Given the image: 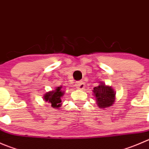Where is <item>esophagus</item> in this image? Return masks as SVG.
<instances>
[{"label":"esophagus","instance_id":"34e87169","mask_svg":"<svg viewBox=\"0 0 149 149\" xmlns=\"http://www.w3.org/2000/svg\"><path fill=\"white\" fill-rule=\"evenodd\" d=\"M76 86L79 89H83L85 87V83L83 81H78L76 82Z\"/></svg>","mask_w":149,"mask_h":149}]
</instances>
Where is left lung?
I'll list each match as a JSON object with an SVG mask.
<instances>
[{"label": "left lung", "instance_id": "8db88e82", "mask_svg": "<svg viewBox=\"0 0 149 149\" xmlns=\"http://www.w3.org/2000/svg\"><path fill=\"white\" fill-rule=\"evenodd\" d=\"M93 91L97 99L98 107L100 108L110 107L115 102V94L111 87L107 86L104 84H101L94 87Z\"/></svg>", "mask_w": 149, "mask_h": 149}]
</instances>
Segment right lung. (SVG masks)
Listing matches in <instances>:
<instances>
[{
  "instance_id": "add662e5",
  "label": "right lung",
  "mask_w": 149,
  "mask_h": 149,
  "mask_svg": "<svg viewBox=\"0 0 149 149\" xmlns=\"http://www.w3.org/2000/svg\"><path fill=\"white\" fill-rule=\"evenodd\" d=\"M62 86L57 87L55 90L47 92L44 96V100L47 102H50L52 107L58 108L61 107V97L63 95V92L61 90Z\"/></svg>"
}]
</instances>
